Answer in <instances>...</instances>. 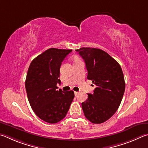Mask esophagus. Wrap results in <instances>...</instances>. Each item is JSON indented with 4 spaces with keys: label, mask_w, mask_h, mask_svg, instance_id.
Wrapping results in <instances>:
<instances>
[{
    "label": "esophagus",
    "mask_w": 148,
    "mask_h": 148,
    "mask_svg": "<svg viewBox=\"0 0 148 148\" xmlns=\"http://www.w3.org/2000/svg\"><path fill=\"white\" fill-rule=\"evenodd\" d=\"M74 94H75V96H76V95H77V94H79V92H75Z\"/></svg>",
    "instance_id": "34e87169"
}]
</instances>
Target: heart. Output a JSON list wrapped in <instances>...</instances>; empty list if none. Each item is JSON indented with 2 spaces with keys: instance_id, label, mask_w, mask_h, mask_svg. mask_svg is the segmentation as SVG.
Here are the masks:
<instances>
[{
  "instance_id": "obj_1",
  "label": "heart",
  "mask_w": 148,
  "mask_h": 148,
  "mask_svg": "<svg viewBox=\"0 0 148 148\" xmlns=\"http://www.w3.org/2000/svg\"><path fill=\"white\" fill-rule=\"evenodd\" d=\"M73 60L74 62H77V61H79V60H80V59H79V57H78V56H74L73 57Z\"/></svg>"
}]
</instances>
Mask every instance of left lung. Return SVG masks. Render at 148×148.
<instances>
[{
	"mask_svg": "<svg viewBox=\"0 0 148 148\" xmlns=\"http://www.w3.org/2000/svg\"><path fill=\"white\" fill-rule=\"evenodd\" d=\"M76 51L86 64L87 79L96 86L94 93L88 94V99L82 103L84 114L93 123H103L114 114L122 100L125 88L122 69L101 49L82 47Z\"/></svg>",
	"mask_w": 148,
	"mask_h": 148,
	"instance_id": "1",
	"label": "left lung"
}]
</instances>
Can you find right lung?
<instances>
[{"label": "right lung", "instance_id": "1", "mask_svg": "<svg viewBox=\"0 0 148 148\" xmlns=\"http://www.w3.org/2000/svg\"><path fill=\"white\" fill-rule=\"evenodd\" d=\"M71 49L51 48L33 60L28 67L25 88L28 101L41 120L56 123L65 118L75 97L73 91L57 90L60 69Z\"/></svg>", "mask_w": 148, "mask_h": 148}]
</instances>
